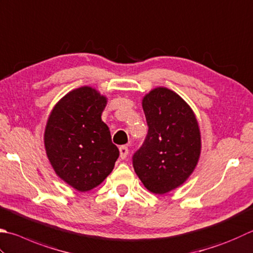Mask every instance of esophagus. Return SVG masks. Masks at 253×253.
<instances>
[{
    "mask_svg": "<svg viewBox=\"0 0 253 253\" xmlns=\"http://www.w3.org/2000/svg\"><path fill=\"white\" fill-rule=\"evenodd\" d=\"M128 155V147L121 146L120 147V157L121 159H126Z\"/></svg>",
    "mask_w": 253,
    "mask_h": 253,
    "instance_id": "1",
    "label": "esophagus"
}]
</instances>
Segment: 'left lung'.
Masks as SVG:
<instances>
[{"label": "left lung", "mask_w": 253, "mask_h": 253, "mask_svg": "<svg viewBox=\"0 0 253 253\" xmlns=\"http://www.w3.org/2000/svg\"><path fill=\"white\" fill-rule=\"evenodd\" d=\"M148 133L132 157V166L147 190L166 194L182 185L201 155L199 123L189 104L167 87L142 98Z\"/></svg>", "instance_id": "8db88e82"}]
</instances>
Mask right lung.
I'll return each instance as SVG.
<instances>
[{
    "label": "right lung",
    "mask_w": 253,
    "mask_h": 253,
    "mask_svg": "<svg viewBox=\"0 0 253 253\" xmlns=\"http://www.w3.org/2000/svg\"><path fill=\"white\" fill-rule=\"evenodd\" d=\"M107 98L91 86L66 94L48 117L43 142L49 161L61 180L87 192L113 171L120 150L102 121Z\"/></svg>",
    "instance_id": "1"
}]
</instances>
